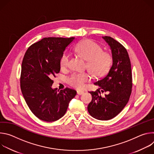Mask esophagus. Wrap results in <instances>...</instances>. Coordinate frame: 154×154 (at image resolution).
<instances>
[{
	"mask_svg": "<svg viewBox=\"0 0 154 154\" xmlns=\"http://www.w3.org/2000/svg\"><path fill=\"white\" fill-rule=\"evenodd\" d=\"M77 93L79 95H82V94H84V91H77Z\"/></svg>",
	"mask_w": 154,
	"mask_h": 154,
	"instance_id": "esophagus-1",
	"label": "esophagus"
}]
</instances>
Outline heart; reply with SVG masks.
Here are the masks:
<instances>
[{"label": "heart", "mask_w": 154, "mask_h": 154, "mask_svg": "<svg viewBox=\"0 0 154 154\" xmlns=\"http://www.w3.org/2000/svg\"><path fill=\"white\" fill-rule=\"evenodd\" d=\"M75 51L79 56L87 61L88 69L96 78L103 76L110 66L111 55L106 51H102V47L92 40L86 39L79 42L75 48ZM69 62V55L64 53L60 60L61 68H68ZM90 79L88 73L74 72L68 78V82L71 86L82 89Z\"/></svg>", "instance_id": "obj_1"}]
</instances>
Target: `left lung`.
<instances>
[{
  "instance_id": "8db88e82",
  "label": "left lung",
  "mask_w": 154,
  "mask_h": 154,
  "mask_svg": "<svg viewBox=\"0 0 154 154\" xmlns=\"http://www.w3.org/2000/svg\"><path fill=\"white\" fill-rule=\"evenodd\" d=\"M110 46L113 63L107 74L94 85L99 88L89 91L92 100L88 111L94 118L106 121L117 116L127 103L132 88L131 63L126 49L110 36H103ZM105 92L104 96L101 94Z\"/></svg>"
}]
</instances>
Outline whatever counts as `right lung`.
Segmentation results:
<instances>
[{"label":"right lung","mask_w":154,"mask_h":154,"mask_svg":"<svg viewBox=\"0 0 154 154\" xmlns=\"http://www.w3.org/2000/svg\"><path fill=\"white\" fill-rule=\"evenodd\" d=\"M74 38L48 37L31 45L22 63L20 85L31 112L38 119L53 122L62 118L69 103L77 94L66 87L52 89V79L60 72V60Z\"/></svg>","instance_id":"right-lung-1"}]
</instances>
